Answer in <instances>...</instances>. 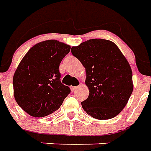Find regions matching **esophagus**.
Instances as JSON below:
<instances>
[{
    "label": "esophagus",
    "instance_id": "obj_1",
    "mask_svg": "<svg viewBox=\"0 0 151 151\" xmlns=\"http://www.w3.org/2000/svg\"><path fill=\"white\" fill-rule=\"evenodd\" d=\"M70 88L72 92H74V91H76V89H78V86H71Z\"/></svg>",
    "mask_w": 151,
    "mask_h": 151
}]
</instances>
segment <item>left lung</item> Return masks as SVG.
I'll use <instances>...</instances> for the list:
<instances>
[{
	"label": "left lung",
	"mask_w": 151,
	"mask_h": 151,
	"mask_svg": "<svg viewBox=\"0 0 151 151\" xmlns=\"http://www.w3.org/2000/svg\"><path fill=\"white\" fill-rule=\"evenodd\" d=\"M71 52L86 70L89 95L81 103L84 110L99 120L117 116L133 91L132 72L125 57L114 42L99 38L72 47Z\"/></svg>",
	"instance_id": "obj_1"
}]
</instances>
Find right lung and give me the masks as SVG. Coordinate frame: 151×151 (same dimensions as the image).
Returning <instances> with one entry per match:
<instances>
[{"label": "right lung", "mask_w": 151, "mask_h": 151, "mask_svg": "<svg viewBox=\"0 0 151 151\" xmlns=\"http://www.w3.org/2000/svg\"><path fill=\"white\" fill-rule=\"evenodd\" d=\"M70 46L48 40L32 47L13 77L14 96L22 110L35 117H45L60 107L70 88L62 84L59 67Z\"/></svg>", "instance_id": "obj_1"}]
</instances>
